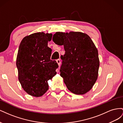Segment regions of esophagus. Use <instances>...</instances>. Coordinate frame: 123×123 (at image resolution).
I'll return each instance as SVG.
<instances>
[{
    "mask_svg": "<svg viewBox=\"0 0 123 123\" xmlns=\"http://www.w3.org/2000/svg\"><path fill=\"white\" fill-rule=\"evenodd\" d=\"M56 62H57V63L58 64L59 67H60V66H61V61H60V59H57Z\"/></svg>",
    "mask_w": 123,
    "mask_h": 123,
    "instance_id": "34e87169",
    "label": "esophagus"
}]
</instances>
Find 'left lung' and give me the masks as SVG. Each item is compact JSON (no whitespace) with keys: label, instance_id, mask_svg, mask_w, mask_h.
Listing matches in <instances>:
<instances>
[{"label":"left lung","instance_id":"8db88e82","mask_svg":"<svg viewBox=\"0 0 123 123\" xmlns=\"http://www.w3.org/2000/svg\"><path fill=\"white\" fill-rule=\"evenodd\" d=\"M52 40L55 44L64 46L60 75L67 87L74 94L86 93L98 77L99 61L93 42L87 34L80 32H58Z\"/></svg>","mask_w":123,"mask_h":123}]
</instances>
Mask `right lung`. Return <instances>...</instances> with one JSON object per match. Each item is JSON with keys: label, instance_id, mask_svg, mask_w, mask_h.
I'll return each mask as SVG.
<instances>
[{"label": "right lung", "instance_id": "right-lung-1", "mask_svg": "<svg viewBox=\"0 0 123 123\" xmlns=\"http://www.w3.org/2000/svg\"><path fill=\"white\" fill-rule=\"evenodd\" d=\"M52 37L51 33H33L23 39L18 49V80L24 90L35 97L42 96L48 90V80L56 74L58 67L56 62L50 59L52 49L48 43Z\"/></svg>", "mask_w": 123, "mask_h": 123}]
</instances>
